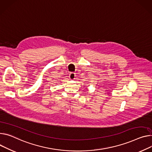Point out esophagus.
<instances>
[{"instance_id": "esophagus-1", "label": "esophagus", "mask_w": 152, "mask_h": 152, "mask_svg": "<svg viewBox=\"0 0 152 152\" xmlns=\"http://www.w3.org/2000/svg\"><path fill=\"white\" fill-rule=\"evenodd\" d=\"M69 78L71 80H74L75 78V74L74 72H71L69 74Z\"/></svg>"}]
</instances>
